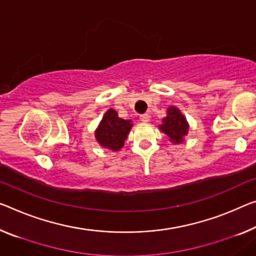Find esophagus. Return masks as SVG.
I'll use <instances>...</instances> for the list:
<instances>
[{
  "mask_svg": "<svg viewBox=\"0 0 256 256\" xmlns=\"http://www.w3.org/2000/svg\"><path fill=\"white\" fill-rule=\"evenodd\" d=\"M140 120L142 121V122H148V121H150V116L145 113V114L140 116Z\"/></svg>",
  "mask_w": 256,
  "mask_h": 256,
  "instance_id": "esophagus-1",
  "label": "esophagus"
}]
</instances>
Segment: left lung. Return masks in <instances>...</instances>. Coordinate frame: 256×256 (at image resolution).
I'll return each mask as SVG.
<instances>
[{
    "mask_svg": "<svg viewBox=\"0 0 256 256\" xmlns=\"http://www.w3.org/2000/svg\"><path fill=\"white\" fill-rule=\"evenodd\" d=\"M166 114L158 126L160 132L166 134L172 144L183 143L184 137L188 135L190 127L186 118L176 106H169Z\"/></svg>",
    "mask_w": 256,
    "mask_h": 256,
    "instance_id": "1",
    "label": "left lung"
}]
</instances>
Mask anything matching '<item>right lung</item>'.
I'll list each match as a JSON object with an SVG mask.
<instances>
[{"instance_id":"1","label":"right lung","mask_w":256,"mask_h":256,"mask_svg":"<svg viewBox=\"0 0 256 256\" xmlns=\"http://www.w3.org/2000/svg\"><path fill=\"white\" fill-rule=\"evenodd\" d=\"M132 126V120L121 119L116 110L108 108L95 130L96 142L112 152L120 151Z\"/></svg>"}]
</instances>
